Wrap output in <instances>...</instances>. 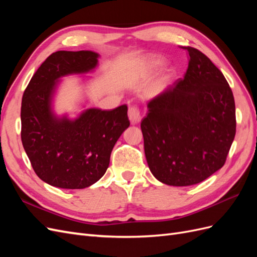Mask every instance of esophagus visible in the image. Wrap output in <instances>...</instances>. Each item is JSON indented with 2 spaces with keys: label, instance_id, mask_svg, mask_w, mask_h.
Wrapping results in <instances>:
<instances>
[{
  "label": "esophagus",
  "instance_id": "34e87169",
  "mask_svg": "<svg viewBox=\"0 0 257 257\" xmlns=\"http://www.w3.org/2000/svg\"><path fill=\"white\" fill-rule=\"evenodd\" d=\"M128 118L132 124H136L142 120L141 116V109L136 105H132L128 108Z\"/></svg>",
  "mask_w": 257,
  "mask_h": 257
}]
</instances>
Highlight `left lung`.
Segmentation results:
<instances>
[{"instance_id":"8db88e82","label":"left lung","mask_w":257,"mask_h":257,"mask_svg":"<svg viewBox=\"0 0 257 257\" xmlns=\"http://www.w3.org/2000/svg\"><path fill=\"white\" fill-rule=\"evenodd\" d=\"M183 79L153 97L141 127L152 175L174 186L199 183L223 167L236 134L235 99L227 80L193 47Z\"/></svg>"}]
</instances>
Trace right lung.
I'll return each mask as SVG.
<instances>
[{"label": "right lung", "instance_id": "right-lung-1", "mask_svg": "<svg viewBox=\"0 0 257 257\" xmlns=\"http://www.w3.org/2000/svg\"><path fill=\"white\" fill-rule=\"evenodd\" d=\"M93 51H57L31 78L21 103V142L35 174L61 189H84L98 181L110 154L130 126L127 106L90 108L78 118H58L51 100L61 77L83 74L97 65Z\"/></svg>", "mask_w": 257, "mask_h": 257}]
</instances>
